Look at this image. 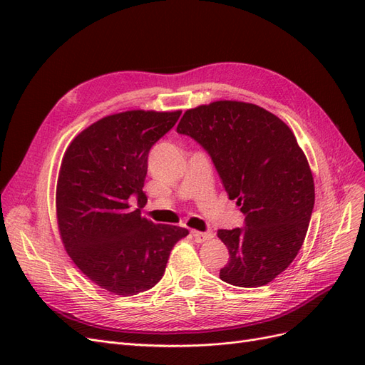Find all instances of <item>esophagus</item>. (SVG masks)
Wrapping results in <instances>:
<instances>
[{
	"label": "esophagus",
	"instance_id": "esophagus-1",
	"mask_svg": "<svg viewBox=\"0 0 365 365\" xmlns=\"http://www.w3.org/2000/svg\"><path fill=\"white\" fill-rule=\"evenodd\" d=\"M192 235H193V239L197 242V244H202V242L210 240L213 237L212 233H202V231H197V230H192Z\"/></svg>",
	"mask_w": 365,
	"mask_h": 365
}]
</instances>
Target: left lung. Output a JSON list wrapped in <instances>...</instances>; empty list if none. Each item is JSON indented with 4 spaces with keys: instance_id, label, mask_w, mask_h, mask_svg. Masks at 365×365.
I'll return each mask as SVG.
<instances>
[{
    "instance_id": "left-lung-1",
    "label": "left lung",
    "mask_w": 365,
    "mask_h": 365,
    "mask_svg": "<svg viewBox=\"0 0 365 365\" xmlns=\"http://www.w3.org/2000/svg\"><path fill=\"white\" fill-rule=\"evenodd\" d=\"M176 130L210 153L245 227L219 230L230 252L219 277L268 284L300 251L315 202L314 176L289 126L257 105L217 101L184 113Z\"/></svg>"
}]
</instances>
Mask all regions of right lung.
Returning <instances> with one entry per match:
<instances>
[{
    "label": "right lung",
    "instance_id": "add662e5",
    "mask_svg": "<svg viewBox=\"0 0 365 365\" xmlns=\"http://www.w3.org/2000/svg\"><path fill=\"white\" fill-rule=\"evenodd\" d=\"M181 111L134 109L106 115L77 134L63 153L56 185L62 244L85 277L130 297L155 286L175 244L189 230L141 216L150 148Z\"/></svg>",
    "mask_w": 365,
    "mask_h": 365
}]
</instances>
